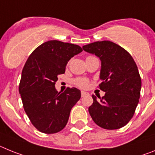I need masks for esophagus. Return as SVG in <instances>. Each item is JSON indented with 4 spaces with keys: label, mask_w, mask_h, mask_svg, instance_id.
I'll return each mask as SVG.
<instances>
[{
    "label": "esophagus",
    "mask_w": 155,
    "mask_h": 155,
    "mask_svg": "<svg viewBox=\"0 0 155 155\" xmlns=\"http://www.w3.org/2000/svg\"><path fill=\"white\" fill-rule=\"evenodd\" d=\"M87 94H88V93L85 92V91H81V96L82 97L86 96V95H87Z\"/></svg>",
    "instance_id": "obj_1"
}]
</instances>
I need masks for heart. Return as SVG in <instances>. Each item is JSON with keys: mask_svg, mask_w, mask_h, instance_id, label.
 Returning <instances> with one entry per match:
<instances>
[{"mask_svg": "<svg viewBox=\"0 0 155 155\" xmlns=\"http://www.w3.org/2000/svg\"><path fill=\"white\" fill-rule=\"evenodd\" d=\"M73 83L80 88H87L88 87L89 82L84 78H76L73 80Z\"/></svg>", "mask_w": 155, "mask_h": 155, "instance_id": "obj_1", "label": "heart"}]
</instances>
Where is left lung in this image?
Returning a JSON list of instances; mask_svg holds the SVG:
<instances>
[{
  "label": "left lung",
  "mask_w": 155,
  "mask_h": 155,
  "mask_svg": "<svg viewBox=\"0 0 155 155\" xmlns=\"http://www.w3.org/2000/svg\"><path fill=\"white\" fill-rule=\"evenodd\" d=\"M83 49L101 59L102 83L98 87L105 92L100 101L92 95L89 113L100 127L120 129L133 118L139 103L141 78L136 62L127 51L108 40L87 44Z\"/></svg>",
  "instance_id": "left-lung-1"
}]
</instances>
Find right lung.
<instances>
[{
  "label": "right lung",
  "mask_w": 155,
  "mask_h": 155,
  "mask_svg": "<svg viewBox=\"0 0 155 155\" xmlns=\"http://www.w3.org/2000/svg\"><path fill=\"white\" fill-rule=\"evenodd\" d=\"M83 51L79 46L49 40L32 52L21 72L18 87L22 104L31 123L41 133L52 134L66 126L70 111L81 93L68 88L58 92V76L64 74L71 58Z\"/></svg>",
  "instance_id": "obj_1"
}]
</instances>
